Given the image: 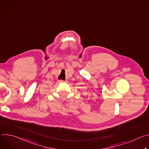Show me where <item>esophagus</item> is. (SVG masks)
Segmentation results:
<instances>
[{
	"mask_svg": "<svg viewBox=\"0 0 149 149\" xmlns=\"http://www.w3.org/2000/svg\"><path fill=\"white\" fill-rule=\"evenodd\" d=\"M58 82H65V81H63V80H59Z\"/></svg>",
	"mask_w": 149,
	"mask_h": 149,
	"instance_id": "esophagus-1",
	"label": "esophagus"
}]
</instances>
